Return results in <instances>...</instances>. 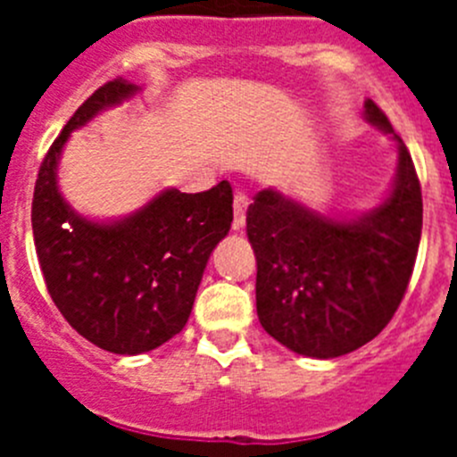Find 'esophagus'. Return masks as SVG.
<instances>
[{"label": "esophagus", "mask_w": 457, "mask_h": 457, "mask_svg": "<svg viewBox=\"0 0 457 457\" xmlns=\"http://www.w3.org/2000/svg\"><path fill=\"white\" fill-rule=\"evenodd\" d=\"M247 196L242 192H236V199H233V231H242V228H245V221H247Z\"/></svg>", "instance_id": "1"}]
</instances>
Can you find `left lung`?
<instances>
[{
	"label": "left lung",
	"instance_id": "8db88e82",
	"mask_svg": "<svg viewBox=\"0 0 457 457\" xmlns=\"http://www.w3.org/2000/svg\"><path fill=\"white\" fill-rule=\"evenodd\" d=\"M364 116L398 148L394 185L382 204L337 220L268 187L247 210L258 320L304 357L334 359L373 341L405 297L417 261L423 224L417 169L373 100L364 103Z\"/></svg>",
	"mask_w": 457,
	"mask_h": 457
}]
</instances>
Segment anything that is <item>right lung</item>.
Listing matches in <instances>:
<instances>
[{
    "label": "right lung",
    "instance_id": "add662e5",
    "mask_svg": "<svg viewBox=\"0 0 457 457\" xmlns=\"http://www.w3.org/2000/svg\"><path fill=\"white\" fill-rule=\"evenodd\" d=\"M139 91L107 82L72 114L40 164L31 204L36 253L47 293L68 325L114 354L160 348L192 313L205 263L233 221V189H164L132 215L93 221L66 204L56 185L72 130Z\"/></svg>",
    "mask_w": 457,
    "mask_h": 457
}]
</instances>
